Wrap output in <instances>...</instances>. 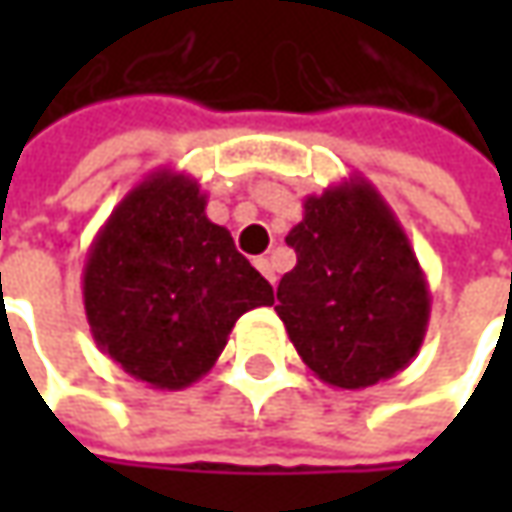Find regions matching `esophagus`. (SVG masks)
I'll use <instances>...</instances> for the list:
<instances>
[{"mask_svg": "<svg viewBox=\"0 0 512 512\" xmlns=\"http://www.w3.org/2000/svg\"><path fill=\"white\" fill-rule=\"evenodd\" d=\"M253 265H256V270L265 276L270 285H276V270H273V265H270V259H265V256H259V259H253Z\"/></svg>", "mask_w": 512, "mask_h": 512, "instance_id": "34e87169", "label": "esophagus"}]
</instances>
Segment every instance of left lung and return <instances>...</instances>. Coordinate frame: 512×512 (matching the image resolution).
Wrapping results in <instances>:
<instances>
[{
    "label": "left lung",
    "mask_w": 512,
    "mask_h": 512,
    "mask_svg": "<svg viewBox=\"0 0 512 512\" xmlns=\"http://www.w3.org/2000/svg\"><path fill=\"white\" fill-rule=\"evenodd\" d=\"M285 242L296 267L279 282L276 313L313 376L362 390L416 359L430 287L396 213L364 176L305 196V219Z\"/></svg>",
    "instance_id": "obj_1"
}]
</instances>
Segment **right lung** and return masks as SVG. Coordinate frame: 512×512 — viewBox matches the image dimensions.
I'll list each match as a JSON object with an SVG mask.
<instances>
[{"label": "right lung", "instance_id": "right-lung-1", "mask_svg": "<svg viewBox=\"0 0 512 512\" xmlns=\"http://www.w3.org/2000/svg\"><path fill=\"white\" fill-rule=\"evenodd\" d=\"M205 207L193 176L153 170L113 207L82 270L96 347L156 390L199 382L236 319L273 305V287Z\"/></svg>", "mask_w": 512, "mask_h": 512}]
</instances>
